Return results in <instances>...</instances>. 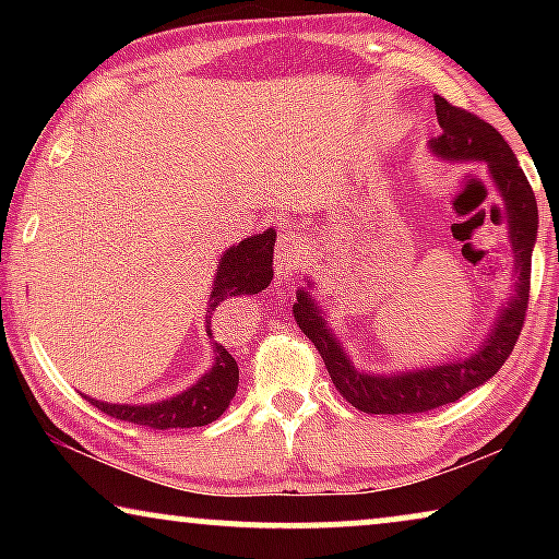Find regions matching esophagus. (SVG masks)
<instances>
[{"label": "esophagus", "mask_w": 559, "mask_h": 559, "mask_svg": "<svg viewBox=\"0 0 559 559\" xmlns=\"http://www.w3.org/2000/svg\"><path fill=\"white\" fill-rule=\"evenodd\" d=\"M305 257H308V234H305V228H282L277 251H274V270H277V277H289V274H295L305 262Z\"/></svg>", "instance_id": "esophagus-1"}]
</instances>
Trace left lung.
Returning <instances> with one entry per match:
<instances>
[{"label":"left lung","mask_w":559,"mask_h":559,"mask_svg":"<svg viewBox=\"0 0 559 559\" xmlns=\"http://www.w3.org/2000/svg\"><path fill=\"white\" fill-rule=\"evenodd\" d=\"M440 136L430 140V152L445 163H480L488 167L496 193L503 203V224H507L509 243L514 251V293L503 305L491 331L471 356L457 361L432 364L425 369L371 373L356 369L343 348L338 335L333 333L328 316L320 302L310 295V287L297 289L295 320L300 331L316 343L323 356L325 369L343 400L354 404L366 415H417L442 404H450L468 394L471 389L486 384L501 369L522 333L526 302H530V272L532 251L537 243V201L532 186L519 167V159L507 140L476 114L457 109L442 96H435Z\"/></svg>","instance_id":"1"}]
</instances>
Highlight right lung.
<instances>
[{
  "mask_svg": "<svg viewBox=\"0 0 559 559\" xmlns=\"http://www.w3.org/2000/svg\"><path fill=\"white\" fill-rule=\"evenodd\" d=\"M274 241H277V231L266 228L262 234L234 243L221 254L209 295V308H205V333H209V338H213L211 318L221 302L228 300V297L257 295L264 287H270L274 272ZM236 386H239V366L221 343L213 341V366L201 379L182 389L180 394L152 404H111L91 400V396H86V400L106 415L124 419V423L144 425L150 430H170V427L211 425L231 404Z\"/></svg>",
  "mask_w": 559,
  "mask_h": 559,
  "instance_id": "add662e5",
  "label": "right lung"
}]
</instances>
